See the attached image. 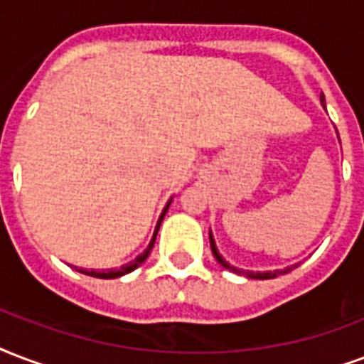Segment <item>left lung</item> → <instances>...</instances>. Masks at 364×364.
<instances>
[{
	"label": "left lung",
	"mask_w": 364,
	"mask_h": 364,
	"mask_svg": "<svg viewBox=\"0 0 364 364\" xmlns=\"http://www.w3.org/2000/svg\"><path fill=\"white\" fill-rule=\"evenodd\" d=\"M321 105H323V108H326V105H324V95H321ZM338 141H340V135H338ZM210 246H212L213 257L218 259V263H219V265H221V267L229 269V271H232V273L242 274V277H246V279H257V281H265V279H274V277H279V274L288 273V271H292V269H296L299 265V263H294V265H288V267H284V269H274V271H248V269L235 267V265H231V263L227 262L225 257L219 254L218 246H215V240H213L212 231H210Z\"/></svg>",
	"instance_id": "left-lung-1"
}]
</instances>
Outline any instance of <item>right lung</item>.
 I'll return each instance as SVG.
<instances>
[{
    "label": "right lung",
    "instance_id": "add662e5",
    "mask_svg": "<svg viewBox=\"0 0 364 364\" xmlns=\"http://www.w3.org/2000/svg\"><path fill=\"white\" fill-rule=\"evenodd\" d=\"M171 200L173 198H170L168 200V204H166V208L162 210V213H160V218H158V223H156V229H154V235H152L151 242H149V246H146V250L143 252V254H139L133 262L126 263V265H122L120 269H107V271H99V269H91V271H87V269H77L80 273L83 274H90V277H95V279H118V277H124V274L132 273L133 269H137L141 263L145 262L146 257H149V254H151L152 246H154V240H156V235H158V229H160V223H162L164 215H166V212H168V208H170Z\"/></svg>",
    "mask_w": 364,
    "mask_h": 364
}]
</instances>
